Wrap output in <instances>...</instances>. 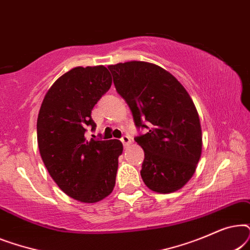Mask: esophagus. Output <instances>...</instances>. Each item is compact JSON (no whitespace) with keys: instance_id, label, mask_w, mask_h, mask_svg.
Masks as SVG:
<instances>
[{"instance_id":"esophagus-1","label":"esophagus","mask_w":250,"mask_h":250,"mask_svg":"<svg viewBox=\"0 0 250 250\" xmlns=\"http://www.w3.org/2000/svg\"><path fill=\"white\" fill-rule=\"evenodd\" d=\"M121 141L123 142V145H124V146H127L129 143H131V139L128 138V136H126V135H124L123 136V138L121 139Z\"/></svg>"}]
</instances>
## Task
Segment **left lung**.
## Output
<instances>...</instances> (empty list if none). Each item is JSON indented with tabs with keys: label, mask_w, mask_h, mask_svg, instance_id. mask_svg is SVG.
I'll return each mask as SVG.
<instances>
[{
	"label": "left lung",
	"mask_w": 250,
	"mask_h": 250,
	"mask_svg": "<svg viewBox=\"0 0 250 250\" xmlns=\"http://www.w3.org/2000/svg\"><path fill=\"white\" fill-rule=\"evenodd\" d=\"M108 68L135 126L149 129L134 139L145 151L143 182L158 193L180 190L193 176L203 150L200 119L192 99L172 74L155 63L127 61Z\"/></svg>",
	"instance_id": "8db88e82"
}]
</instances>
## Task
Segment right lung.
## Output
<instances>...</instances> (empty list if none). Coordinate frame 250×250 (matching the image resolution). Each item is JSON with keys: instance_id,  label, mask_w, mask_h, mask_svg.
Masks as SVG:
<instances>
[{"instance_id": "right-lung-1", "label": "right lung", "mask_w": 250, "mask_h": 250, "mask_svg": "<svg viewBox=\"0 0 250 250\" xmlns=\"http://www.w3.org/2000/svg\"><path fill=\"white\" fill-rule=\"evenodd\" d=\"M111 83L104 66L75 67L47 90L37 117V143L47 172L81 203L104 199L116 183L122 142L85 138L87 126L95 128L92 109Z\"/></svg>"}]
</instances>
